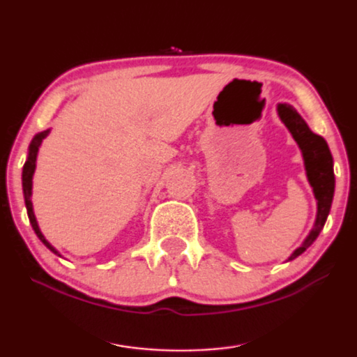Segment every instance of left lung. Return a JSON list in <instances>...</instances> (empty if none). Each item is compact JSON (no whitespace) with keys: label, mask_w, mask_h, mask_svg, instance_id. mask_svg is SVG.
I'll return each instance as SVG.
<instances>
[{"label":"left lung","mask_w":357,"mask_h":357,"mask_svg":"<svg viewBox=\"0 0 357 357\" xmlns=\"http://www.w3.org/2000/svg\"><path fill=\"white\" fill-rule=\"evenodd\" d=\"M277 113L293 139L301 149L304 160L305 174H307L309 184L312 185L314 197L317 200V215H315L314 228L310 229L304 243L289 255L288 260L299 257L305 249L310 248L317 236L322 231L327 217L330 213L331 202H333L335 192V173H333V158H331L330 149L322 135L312 132L303 116L288 103H278Z\"/></svg>","instance_id":"left-lung-1"}]
</instances>
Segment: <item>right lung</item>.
Listing matches in <instances>:
<instances>
[{"mask_svg": "<svg viewBox=\"0 0 357 357\" xmlns=\"http://www.w3.org/2000/svg\"><path fill=\"white\" fill-rule=\"evenodd\" d=\"M50 130L52 129H47L43 130V132H38L35 137L32 139V142L29 145V153H27V160L26 163H24V169H22V190H24V200H26V208H27V215H29V220H30V225H32V228L35 231V234L38 236V239L42 241V243L47 245V248L54 252L56 255L61 257V254L58 252L56 249L53 248L52 244L48 243L47 239H45V236L42 231H40V227L37 223V218H35V213H33V205H32V179H33V173H35V167H37V157H38V149L40 145H42L43 139L47 137L50 134Z\"/></svg>", "mask_w": 357, "mask_h": 357, "instance_id": "obj_1", "label": "right lung"}]
</instances>
